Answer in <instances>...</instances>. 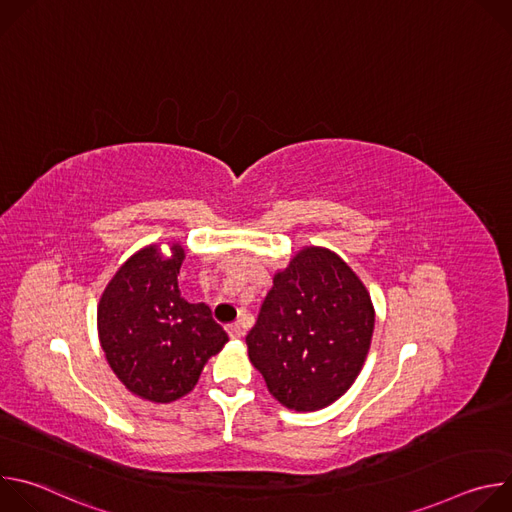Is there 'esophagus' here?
I'll use <instances>...</instances> for the list:
<instances>
[{
  "label": "esophagus",
  "mask_w": 512,
  "mask_h": 512,
  "mask_svg": "<svg viewBox=\"0 0 512 512\" xmlns=\"http://www.w3.org/2000/svg\"><path fill=\"white\" fill-rule=\"evenodd\" d=\"M227 330H229V336H231V338H241V336H243V330H241V326H239L237 322H235V324H229Z\"/></svg>",
  "instance_id": "34e87169"
}]
</instances>
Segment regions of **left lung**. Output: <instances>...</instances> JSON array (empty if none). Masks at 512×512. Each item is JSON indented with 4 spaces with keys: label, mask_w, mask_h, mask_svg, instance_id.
Returning a JSON list of instances; mask_svg holds the SVG:
<instances>
[{
    "label": "left lung",
    "mask_w": 512,
    "mask_h": 512,
    "mask_svg": "<svg viewBox=\"0 0 512 512\" xmlns=\"http://www.w3.org/2000/svg\"><path fill=\"white\" fill-rule=\"evenodd\" d=\"M373 328L367 287L338 255L308 247L275 273L247 334L249 358L281 405L316 411L350 389Z\"/></svg>",
    "instance_id": "obj_1"
}]
</instances>
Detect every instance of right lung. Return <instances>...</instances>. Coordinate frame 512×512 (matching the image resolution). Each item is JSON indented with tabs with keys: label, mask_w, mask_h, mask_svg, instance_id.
I'll list each match as a JSON object with an SVG mask.
<instances>
[{
	"label": "right lung",
	"mask_w": 512,
	"mask_h": 512,
	"mask_svg": "<svg viewBox=\"0 0 512 512\" xmlns=\"http://www.w3.org/2000/svg\"><path fill=\"white\" fill-rule=\"evenodd\" d=\"M184 249L164 259L145 247L127 259L99 302L97 322L105 356L135 395L170 403L198 383L206 360L229 342L206 304H190L178 289Z\"/></svg>",
	"instance_id": "add662e5"
}]
</instances>
